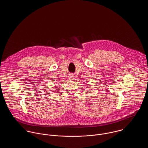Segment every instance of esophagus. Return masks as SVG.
I'll return each mask as SVG.
<instances>
[{
	"label": "esophagus",
	"instance_id": "34e87169",
	"mask_svg": "<svg viewBox=\"0 0 148 148\" xmlns=\"http://www.w3.org/2000/svg\"><path fill=\"white\" fill-rule=\"evenodd\" d=\"M74 75L73 74H70L69 76V79H70V80H73L74 79Z\"/></svg>",
	"mask_w": 148,
	"mask_h": 148
}]
</instances>
